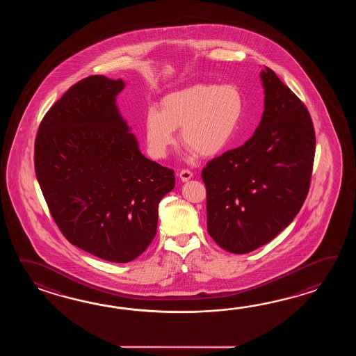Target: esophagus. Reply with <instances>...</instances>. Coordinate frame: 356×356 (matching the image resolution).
Returning <instances> with one entry per match:
<instances>
[{"mask_svg": "<svg viewBox=\"0 0 356 356\" xmlns=\"http://www.w3.org/2000/svg\"><path fill=\"white\" fill-rule=\"evenodd\" d=\"M192 177H193V173L188 169H183L179 172V178H181V181H188Z\"/></svg>", "mask_w": 356, "mask_h": 356, "instance_id": "esophagus-1", "label": "esophagus"}]
</instances>
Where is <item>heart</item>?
I'll use <instances>...</instances> for the list:
<instances>
[{
    "label": "heart",
    "instance_id": "b5f03b06",
    "mask_svg": "<svg viewBox=\"0 0 356 356\" xmlns=\"http://www.w3.org/2000/svg\"><path fill=\"white\" fill-rule=\"evenodd\" d=\"M244 100L234 85L195 83L169 92L160 109L150 108L145 115V138L156 159L167 156L175 144L177 129L186 152L212 158L224 152L234 137Z\"/></svg>",
    "mask_w": 356,
    "mask_h": 356
}]
</instances>
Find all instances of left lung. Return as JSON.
<instances>
[{"mask_svg": "<svg viewBox=\"0 0 356 356\" xmlns=\"http://www.w3.org/2000/svg\"><path fill=\"white\" fill-rule=\"evenodd\" d=\"M265 111L253 136L207 163V232L222 250L250 253L273 241L300 211L316 152L305 106L271 68L259 74Z\"/></svg>", "mask_w": 356, "mask_h": 356, "instance_id": "obj_1", "label": "left lung"}]
</instances>
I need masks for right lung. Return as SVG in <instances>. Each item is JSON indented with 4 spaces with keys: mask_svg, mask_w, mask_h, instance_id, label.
Instances as JSON below:
<instances>
[{
    "mask_svg": "<svg viewBox=\"0 0 356 356\" xmlns=\"http://www.w3.org/2000/svg\"><path fill=\"white\" fill-rule=\"evenodd\" d=\"M122 79L90 76L47 112L34 165L68 242L115 264L134 261L156 234L158 206L175 172L145 158L117 106Z\"/></svg>",
    "mask_w": 356,
    "mask_h": 356,
    "instance_id": "add662e5",
    "label": "right lung"
}]
</instances>
